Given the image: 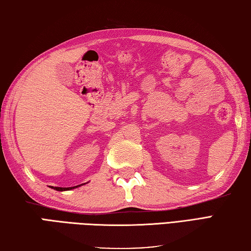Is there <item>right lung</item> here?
Masks as SVG:
<instances>
[{
	"label": "right lung",
	"mask_w": 251,
	"mask_h": 251,
	"mask_svg": "<svg viewBox=\"0 0 251 251\" xmlns=\"http://www.w3.org/2000/svg\"><path fill=\"white\" fill-rule=\"evenodd\" d=\"M79 186H81V184H79ZM79 186H75V187H69V188H61V187H51V188H53V189H55L56 191H65V190H71V189H73V188H76V187H79Z\"/></svg>",
	"instance_id": "1"
}]
</instances>
